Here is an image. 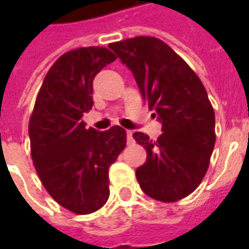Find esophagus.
<instances>
[{"mask_svg":"<svg viewBox=\"0 0 249 249\" xmlns=\"http://www.w3.org/2000/svg\"><path fill=\"white\" fill-rule=\"evenodd\" d=\"M126 137H128V141L133 140V137H132V130H126Z\"/></svg>","mask_w":249,"mask_h":249,"instance_id":"1","label":"esophagus"}]
</instances>
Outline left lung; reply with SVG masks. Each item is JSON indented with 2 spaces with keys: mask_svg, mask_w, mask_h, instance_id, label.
I'll use <instances>...</instances> for the list:
<instances>
[{
  "mask_svg": "<svg viewBox=\"0 0 249 249\" xmlns=\"http://www.w3.org/2000/svg\"><path fill=\"white\" fill-rule=\"evenodd\" d=\"M109 48L133 73L141 96L162 124L157 141L133 133L146 151V161L136 169L141 189L162 203L187 197L205 176L216 141L214 112L203 82L156 37H133Z\"/></svg>",
  "mask_w": 249,
  "mask_h": 249,
  "instance_id": "left-lung-1",
  "label": "left lung"
}]
</instances>
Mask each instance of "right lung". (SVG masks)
Returning <instances> with one entry per match:
<instances>
[{
  "label": "right lung",
  "instance_id": "add662e5",
  "mask_svg": "<svg viewBox=\"0 0 249 249\" xmlns=\"http://www.w3.org/2000/svg\"><path fill=\"white\" fill-rule=\"evenodd\" d=\"M116 60L101 46L62 54L49 71L29 120L30 151L41 183L64 208L77 214L96 212L109 197V167L126 144V132L85 128L93 105V80Z\"/></svg>",
  "mask_w": 249,
  "mask_h": 249
}]
</instances>
